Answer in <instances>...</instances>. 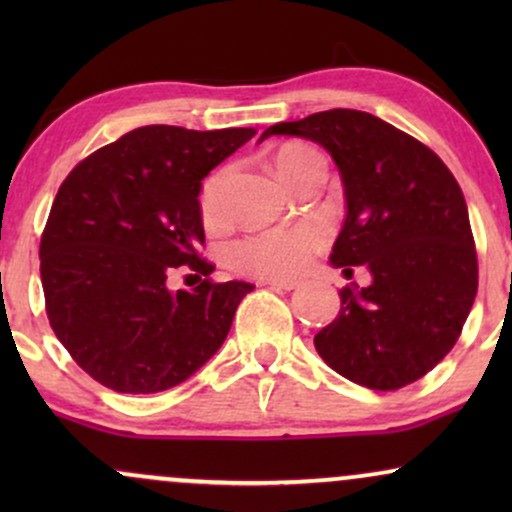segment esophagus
I'll return each mask as SVG.
<instances>
[{
    "label": "esophagus",
    "instance_id": "esophagus-1",
    "mask_svg": "<svg viewBox=\"0 0 512 512\" xmlns=\"http://www.w3.org/2000/svg\"><path fill=\"white\" fill-rule=\"evenodd\" d=\"M260 284L262 286H269V289H274V291H293V289H298V281H291V279H262Z\"/></svg>",
    "mask_w": 512,
    "mask_h": 512
}]
</instances>
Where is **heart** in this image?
Wrapping results in <instances>:
<instances>
[{
  "instance_id": "1",
  "label": "heart",
  "mask_w": 512,
  "mask_h": 512,
  "mask_svg": "<svg viewBox=\"0 0 512 512\" xmlns=\"http://www.w3.org/2000/svg\"><path fill=\"white\" fill-rule=\"evenodd\" d=\"M313 161H322L315 149L305 144H286L276 151L272 166L281 180L289 185L293 175ZM226 185L228 170H216L204 182L202 219L207 226H219L226 216ZM327 231L315 221H298L291 226H276L267 231L250 233L231 245V264L238 272L262 276V279H289L303 274L315 260V255L325 248Z\"/></svg>"
}]
</instances>
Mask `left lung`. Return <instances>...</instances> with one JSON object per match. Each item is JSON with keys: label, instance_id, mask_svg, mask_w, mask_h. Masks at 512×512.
I'll return each mask as SVG.
<instances>
[{"label": "left lung", "instance_id": "left-lung-1", "mask_svg": "<svg viewBox=\"0 0 512 512\" xmlns=\"http://www.w3.org/2000/svg\"><path fill=\"white\" fill-rule=\"evenodd\" d=\"M320 144L337 163L344 226L332 267L361 264L370 284L339 291L342 308L315 334L332 370L370 390L424 378L455 346L477 296L467 202L440 158L361 110H325L264 129Z\"/></svg>", "mask_w": 512, "mask_h": 512}]
</instances>
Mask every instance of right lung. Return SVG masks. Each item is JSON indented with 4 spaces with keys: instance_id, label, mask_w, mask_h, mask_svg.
<instances>
[{
    "instance_id": "add662e5",
    "label": "right lung",
    "mask_w": 512,
    "mask_h": 512,
    "mask_svg": "<svg viewBox=\"0 0 512 512\" xmlns=\"http://www.w3.org/2000/svg\"><path fill=\"white\" fill-rule=\"evenodd\" d=\"M255 129L146 125L76 166L52 202L40 240L48 320L93 380L127 395L185 383L231 330L255 286L248 281L170 291L168 274L214 267L204 245L199 192L209 170Z\"/></svg>"
}]
</instances>
